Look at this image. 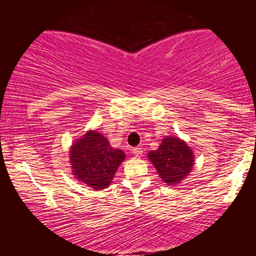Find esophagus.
<instances>
[{"label":"esophagus","mask_w":256,"mask_h":256,"mask_svg":"<svg viewBox=\"0 0 256 256\" xmlns=\"http://www.w3.org/2000/svg\"><path fill=\"white\" fill-rule=\"evenodd\" d=\"M132 154L134 156L138 158V157L142 156V148H141V147H135V148H132Z\"/></svg>","instance_id":"obj_1"}]
</instances>
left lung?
<instances>
[{
  "label": "left lung",
  "instance_id": "left-lung-1",
  "mask_svg": "<svg viewBox=\"0 0 256 256\" xmlns=\"http://www.w3.org/2000/svg\"><path fill=\"white\" fill-rule=\"evenodd\" d=\"M147 158L157 170L160 178L168 186L180 183L194 166V152L178 136L162 138L158 148L150 151Z\"/></svg>",
  "mask_w": 256,
  "mask_h": 256
}]
</instances>
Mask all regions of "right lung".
Wrapping results in <instances>:
<instances>
[{
    "mask_svg": "<svg viewBox=\"0 0 256 256\" xmlns=\"http://www.w3.org/2000/svg\"><path fill=\"white\" fill-rule=\"evenodd\" d=\"M125 157L122 150L112 147L96 130H88L82 138L74 140L69 150L73 176L96 190L109 187Z\"/></svg>",
    "mask_w": 256,
    "mask_h": 256,
    "instance_id": "add662e5",
    "label": "right lung"
}]
</instances>
